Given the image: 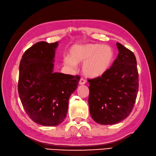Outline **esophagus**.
<instances>
[{"label":"esophagus","mask_w":156,"mask_h":156,"mask_svg":"<svg viewBox=\"0 0 156 156\" xmlns=\"http://www.w3.org/2000/svg\"><path fill=\"white\" fill-rule=\"evenodd\" d=\"M85 83H86V80H84L83 78H81L80 81H79V84H84Z\"/></svg>","instance_id":"1"}]
</instances>
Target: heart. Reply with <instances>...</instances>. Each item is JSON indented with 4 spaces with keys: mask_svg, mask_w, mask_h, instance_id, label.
Masks as SVG:
<instances>
[{
    "mask_svg": "<svg viewBox=\"0 0 156 156\" xmlns=\"http://www.w3.org/2000/svg\"><path fill=\"white\" fill-rule=\"evenodd\" d=\"M115 51L112 47L100 44L75 45L69 49L66 64L74 66L84 62L83 71L90 78L99 77L112 66L115 59Z\"/></svg>",
    "mask_w": 156,
    "mask_h": 156,
    "instance_id": "obj_1",
    "label": "heart"
}]
</instances>
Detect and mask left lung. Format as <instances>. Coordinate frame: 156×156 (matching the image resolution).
Returning <instances> with one entry per match:
<instances>
[{"instance_id": "1", "label": "left lung", "mask_w": 156, "mask_h": 156, "mask_svg": "<svg viewBox=\"0 0 156 156\" xmlns=\"http://www.w3.org/2000/svg\"><path fill=\"white\" fill-rule=\"evenodd\" d=\"M119 54L103 75L88 79L90 114L96 123L112 125L130 115L138 90V72L134 54L117 43Z\"/></svg>"}]
</instances>
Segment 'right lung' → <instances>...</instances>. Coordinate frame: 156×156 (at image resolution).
<instances>
[{
	"label": "right lung",
	"mask_w": 156,
	"mask_h": 156,
	"mask_svg": "<svg viewBox=\"0 0 156 156\" xmlns=\"http://www.w3.org/2000/svg\"><path fill=\"white\" fill-rule=\"evenodd\" d=\"M58 42L39 41L25 51L19 66L18 90L22 106L34 122L55 126L66 117L70 95L80 76L53 72Z\"/></svg>",
	"instance_id": "add662e5"
}]
</instances>
